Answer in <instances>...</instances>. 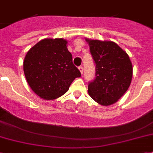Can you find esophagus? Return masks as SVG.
<instances>
[{
    "label": "esophagus",
    "instance_id": "1",
    "mask_svg": "<svg viewBox=\"0 0 153 153\" xmlns=\"http://www.w3.org/2000/svg\"><path fill=\"white\" fill-rule=\"evenodd\" d=\"M79 71H80V72H81V74H82V73H83V67H82V66H79Z\"/></svg>",
    "mask_w": 153,
    "mask_h": 153
}]
</instances>
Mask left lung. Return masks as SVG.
Instances as JSON below:
<instances>
[{
    "label": "left lung",
    "mask_w": 153,
    "mask_h": 153,
    "mask_svg": "<svg viewBox=\"0 0 153 153\" xmlns=\"http://www.w3.org/2000/svg\"><path fill=\"white\" fill-rule=\"evenodd\" d=\"M95 62V79L88 85V94L102 106L116 102L131 84L133 68L130 58L111 41L86 38Z\"/></svg>",
    "instance_id": "obj_1"
}]
</instances>
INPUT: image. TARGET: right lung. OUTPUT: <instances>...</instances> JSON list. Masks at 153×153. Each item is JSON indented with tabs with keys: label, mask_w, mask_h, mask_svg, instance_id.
<instances>
[{
	"label": "right lung",
	"mask_w": 153,
	"mask_h": 153,
	"mask_svg": "<svg viewBox=\"0 0 153 153\" xmlns=\"http://www.w3.org/2000/svg\"><path fill=\"white\" fill-rule=\"evenodd\" d=\"M30 88L42 99L53 100L64 95L75 78L81 76L72 62L63 38H45L27 52L23 62Z\"/></svg>",
	"instance_id": "right-lung-1"
}]
</instances>
